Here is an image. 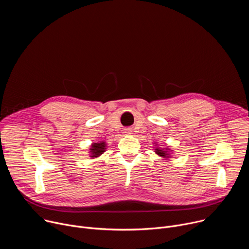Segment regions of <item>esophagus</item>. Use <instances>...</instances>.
<instances>
[{"instance_id": "1", "label": "esophagus", "mask_w": 249, "mask_h": 249, "mask_svg": "<svg viewBox=\"0 0 249 249\" xmlns=\"http://www.w3.org/2000/svg\"><path fill=\"white\" fill-rule=\"evenodd\" d=\"M126 134H131L132 133V130L130 129V128H127V129H125V131H124Z\"/></svg>"}]
</instances>
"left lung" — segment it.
<instances>
[{
  "instance_id": "8db88e82",
  "label": "left lung",
  "mask_w": 249,
  "mask_h": 249,
  "mask_svg": "<svg viewBox=\"0 0 249 249\" xmlns=\"http://www.w3.org/2000/svg\"><path fill=\"white\" fill-rule=\"evenodd\" d=\"M156 152H157V154L159 155V156H160V157H162V158H167L168 156H167V152L166 151H163V150H161V149H156Z\"/></svg>"
}]
</instances>
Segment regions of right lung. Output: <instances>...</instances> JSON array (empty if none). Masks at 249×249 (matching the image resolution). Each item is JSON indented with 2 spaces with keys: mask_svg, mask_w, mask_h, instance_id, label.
<instances>
[{
  "mask_svg": "<svg viewBox=\"0 0 249 249\" xmlns=\"http://www.w3.org/2000/svg\"><path fill=\"white\" fill-rule=\"evenodd\" d=\"M105 150V144L104 142H100V143H94L92 144L91 148H90V152H91V158H96L98 156H100L102 153H104Z\"/></svg>",
  "mask_w": 249,
  "mask_h": 249,
  "instance_id": "right-lung-1",
  "label": "right lung"
}]
</instances>
